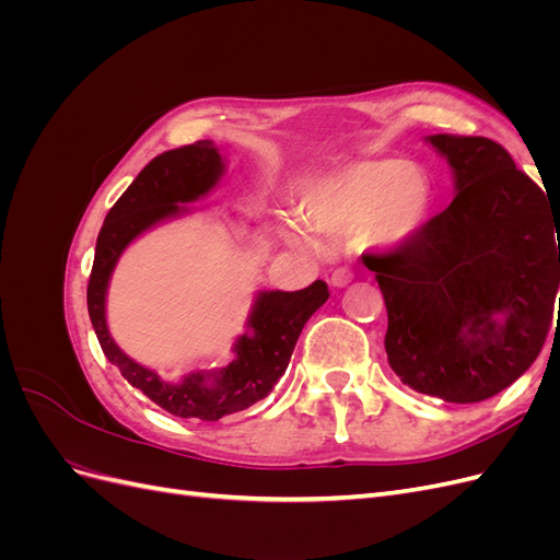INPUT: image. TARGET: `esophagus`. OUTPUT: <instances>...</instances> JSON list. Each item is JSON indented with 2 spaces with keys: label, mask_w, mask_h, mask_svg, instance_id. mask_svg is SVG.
<instances>
[{
  "label": "esophagus",
  "mask_w": 560,
  "mask_h": 560,
  "mask_svg": "<svg viewBox=\"0 0 560 560\" xmlns=\"http://www.w3.org/2000/svg\"><path fill=\"white\" fill-rule=\"evenodd\" d=\"M352 278H354V273H352L350 268H336L334 273H331V284L334 287H346Z\"/></svg>",
  "instance_id": "obj_1"
}]
</instances>
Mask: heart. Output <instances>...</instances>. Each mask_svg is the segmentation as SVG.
<instances>
[{
  "label": "heart",
  "mask_w": 560,
  "mask_h": 560,
  "mask_svg": "<svg viewBox=\"0 0 560 560\" xmlns=\"http://www.w3.org/2000/svg\"><path fill=\"white\" fill-rule=\"evenodd\" d=\"M432 208V182L422 167L397 159L362 161L317 182L306 196V217L317 233L346 235L371 229L383 245H401L425 226ZM284 235L315 247L313 233L287 222Z\"/></svg>",
  "instance_id": "obj_1"
}]
</instances>
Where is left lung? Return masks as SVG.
Masks as SVG:
<instances>
[{"label":"left lung","mask_w":560,"mask_h":560,"mask_svg":"<svg viewBox=\"0 0 560 560\" xmlns=\"http://www.w3.org/2000/svg\"><path fill=\"white\" fill-rule=\"evenodd\" d=\"M428 142L451 165L453 202L364 264L385 299V352L401 383L474 404L523 376L547 341L560 222L502 144L444 132Z\"/></svg>","instance_id":"1"}]
</instances>
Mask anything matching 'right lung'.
<instances>
[{
  "label": "right lung",
  "mask_w": 560,
  "mask_h": 560,
  "mask_svg": "<svg viewBox=\"0 0 560 560\" xmlns=\"http://www.w3.org/2000/svg\"><path fill=\"white\" fill-rule=\"evenodd\" d=\"M224 173V161L210 140H198L144 165V171L114 202L97 235L89 280V315L105 358L121 376L177 418L219 420L268 397L284 374L308 317L329 299L327 282L315 280L299 292H259L249 315V334L233 346L235 360L222 369L198 371L175 383L163 381L114 343L107 329L105 296L121 252L163 219L186 212L184 202L206 196Z\"/></svg>",
  "instance_id": "add662e5"
}]
</instances>
